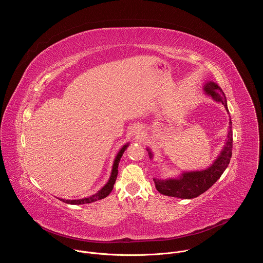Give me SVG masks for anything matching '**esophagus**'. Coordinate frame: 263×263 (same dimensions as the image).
<instances>
[{
  "label": "esophagus",
  "mask_w": 263,
  "mask_h": 263,
  "mask_svg": "<svg viewBox=\"0 0 263 263\" xmlns=\"http://www.w3.org/2000/svg\"><path fill=\"white\" fill-rule=\"evenodd\" d=\"M133 132H134V135H135V134H136L137 136H139V135H140V133H139V130H135V131H133Z\"/></svg>",
  "instance_id": "esophagus-1"
}]
</instances>
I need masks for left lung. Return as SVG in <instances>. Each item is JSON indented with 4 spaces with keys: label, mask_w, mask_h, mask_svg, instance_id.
I'll list each match as a JSON object with an SVG mask.
<instances>
[{
    "label": "left lung",
    "mask_w": 263,
    "mask_h": 263,
    "mask_svg": "<svg viewBox=\"0 0 263 263\" xmlns=\"http://www.w3.org/2000/svg\"><path fill=\"white\" fill-rule=\"evenodd\" d=\"M205 93L210 96L214 101L220 102L226 110L227 100L224 97L221 88L214 82H208L204 86ZM232 146H233V133H232V122L230 119L229 122V132L226 145L223 146L220 155L214 161V163L204 170L198 172H189L183 173L179 178L176 179H154L156 190L164 196L176 197L180 199H194L199 197L208 191L210 187L219 179L224 170L227 168L231 156H232ZM148 151V149H147ZM149 153V157L152 158V153Z\"/></svg>",
    "instance_id": "left-lung-1"
}]
</instances>
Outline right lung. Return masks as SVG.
I'll use <instances>...</instances> for the list:
<instances>
[{
	"instance_id": "obj_1",
	"label": "right lung",
	"mask_w": 263,
	"mask_h": 263,
	"mask_svg": "<svg viewBox=\"0 0 263 263\" xmlns=\"http://www.w3.org/2000/svg\"><path fill=\"white\" fill-rule=\"evenodd\" d=\"M129 144H125L121 149L119 154L117 155L116 157V160H115V163H114V166H112V172H111V176H110V179L109 181L107 182V184L103 187V189L97 193L96 195L89 197V198H85V199H80V200H63V199H59L61 200L62 202L66 203V204H72V205H81V204H88V203H92V202H96V201H99V200H102L104 198H106L110 193L111 191L114 190V185L116 183V180H117V177H118V167H119V163H120V160L125 152V149L127 148Z\"/></svg>"
}]
</instances>
